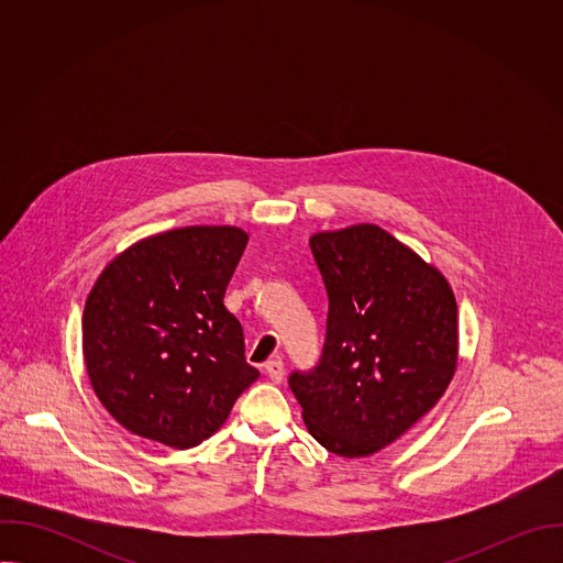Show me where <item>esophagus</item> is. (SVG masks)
<instances>
[{
    "mask_svg": "<svg viewBox=\"0 0 563 563\" xmlns=\"http://www.w3.org/2000/svg\"><path fill=\"white\" fill-rule=\"evenodd\" d=\"M265 372H267V376L272 378V383H280L283 376H285V363H283L280 358L267 361V363H265Z\"/></svg>",
    "mask_w": 563,
    "mask_h": 563,
    "instance_id": "1",
    "label": "esophagus"
}]
</instances>
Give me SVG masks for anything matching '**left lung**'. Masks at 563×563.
Returning <instances> with one entry per match:
<instances>
[{
    "mask_svg": "<svg viewBox=\"0 0 563 563\" xmlns=\"http://www.w3.org/2000/svg\"><path fill=\"white\" fill-rule=\"evenodd\" d=\"M330 296L320 363L289 387L309 434L345 459L406 434L445 394L459 363L448 278L378 224L309 238Z\"/></svg>",
    "mask_w": 563,
    "mask_h": 563,
    "instance_id": "8db88e82",
    "label": "left lung"
}]
</instances>
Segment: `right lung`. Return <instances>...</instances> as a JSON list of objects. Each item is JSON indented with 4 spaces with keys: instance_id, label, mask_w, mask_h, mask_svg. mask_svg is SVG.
<instances>
[{
    "instance_id": "obj_1",
    "label": "right lung",
    "mask_w": 563,
    "mask_h": 563,
    "mask_svg": "<svg viewBox=\"0 0 563 563\" xmlns=\"http://www.w3.org/2000/svg\"><path fill=\"white\" fill-rule=\"evenodd\" d=\"M247 240L231 224L172 229L137 240L98 276L82 313L85 365L131 434L194 448L261 376L222 302Z\"/></svg>"
}]
</instances>
